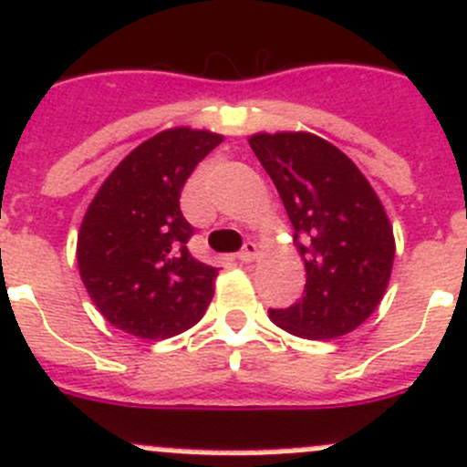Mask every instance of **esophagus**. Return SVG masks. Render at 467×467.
Instances as JSON below:
<instances>
[{
  "mask_svg": "<svg viewBox=\"0 0 467 467\" xmlns=\"http://www.w3.org/2000/svg\"><path fill=\"white\" fill-rule=\"evenodd\" d=\"M237 258L242 260V263H254V260L258 258V246H255L254 242H246L244 244L242 251H239Z\"/></svg>",
  "mask_w": 467,
  "mask_h": 467,
  "instance_id": "obj_1",
  "label": "esophagus"
}]
</instances>
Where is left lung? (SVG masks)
Here are the masks:
<instances>
[{
	"instance_id": "obj_1",
	"label": "left lung",
	"mask_w": 467,
	"mask_h": 467,
	"mask_svg": "<svg viewBox=\"0 0 467 467\" xmlns=\"http://www.w3.org/2000/svg\"><path fill=\"white\" fill-rule=\"evenodd\" d=\"M248 145L281 195L306 269L302 299L269 308V317L308 341L355 332L382 302L394 267L380 198L338 147L306 130H263Z\"/></svg>"
}]
</instances>
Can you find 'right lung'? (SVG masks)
I'll use <instances>...</instances> for the list:
<instances>
[{"label": "right lung", "instance_id": "right-lung-1", "mask_svg": "<svg viewBox=\"0 0 467 467\" xmlns=\"http://www.w3.org/2000/svg\"><path fill=\"white\" fill-rule=\"evenodd\" d=\"M221 142L207 129L161 130L121 159L87 207L76 246L80 278L99 313L130 337H177L212 302L219 269L189 254L193 228L180 198Z\"/></svg>", "mask_w": 467, "mask_h": 467}]
</instances>
